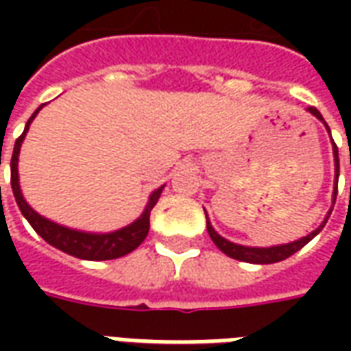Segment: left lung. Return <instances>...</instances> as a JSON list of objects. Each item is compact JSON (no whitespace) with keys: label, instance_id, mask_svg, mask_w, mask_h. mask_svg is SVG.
Here are the masks:
<instances>
[{"label":"left lung","instance_id":"obj_1","mask_svg":"<svg viewBox=\"0 0 351 351\" xmlns=\"http://www.w3.org/2000/svg\"><path fill=\"white\" fill-rule=\"evenodd\" d=\"M310 114L316 116L319 122L324 123L325 130L329 131V135H331V130H329V125L325 123L324 116L319 114V110L314 107H308L306 108ZM332 141V138H331ZM332 158H335V188H332V205L329 208V213L327 216L324 218V221L317 226L312 233H308L306 237H301V239H297V241H291V243H286V244H274V246H244V244H237V243H231L228 239H223V237L213 228V223L208 220V214L205 210V216H206V231H208V235L213 239V243L220 248L226 256L233 259H239V261H246V263H254V265H269V263H278V261H284L287 259L289 256H293L295 252H299L304 246V244H308L314 237L324 229V226L327 223L329 220V216L332 213V206H335V201H337V186H339V148L337 145L332 143Z\"/></svg>","mask_w":351,"mask_h":351}]
</instances>
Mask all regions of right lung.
I'll use <instances>...</instances> for the list:
<instances>
[{
    "instance_id": "1",
    "label": "right lung",
    "mask_w": 351,
    "mask_h": 351,
    "mask_svg": "<svg viewBox=\"0 0 351 351\" xmlns=\"http://www.w3.org/2000/svg\"><path fill=\"white\" fill-rule=\"evenodd\" d=\"M41 107L35 110L32 118L27 120L24 133L16 138L14 143V150H12V160H11V186L14 199H16V205H19L22 216L29 221V226L35 229V233L45 239L50 246H54L58 250L69 254L73 258L79 259H90V261H105V259H116L128 256L130 252H133L141 243L145 241L148 231H150V213L156 206V203L160 201V195L165 184L160 186L158 190H154L150 193V197L146 201L145 210L138 216L137 220H133L128 226H123L114 231H107V233H93V231H82V229H73L67 226H62L58 221H52L49 218H45L43 214L32 208V205L27 203L22 188H20V176H19V156L22 143L26 138L29 125L34 122V118L39 114Z\"/></svg>"
}]
</instances>
